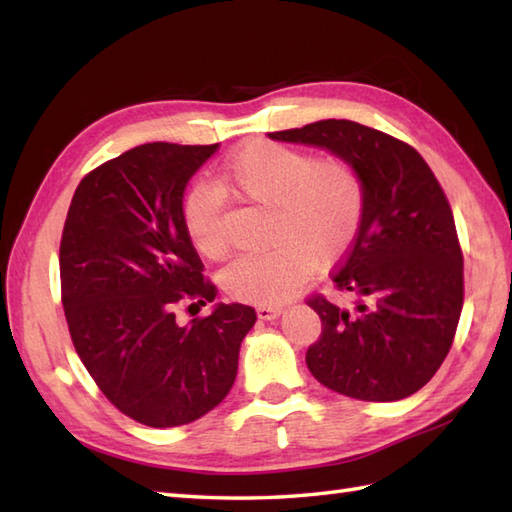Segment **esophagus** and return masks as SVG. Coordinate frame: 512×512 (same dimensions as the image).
Here are the masks:
<instances>
[{
    "label": "esophagus",
    "mask_w": 512,
    "mask_h": 512,
    "mask_svg": "<svg viewBox=\"0 0 512 512\" xmlns=\"http://www.w3.org/2000/svg\"><path fill=\"white\" fill-rule=\"evenodd\" d=\"M279 314H281L279 306H259L257 308V317L262 321H273L279 317Z\"/></svg>",
    "instance_id": "1"
}]
</instances>
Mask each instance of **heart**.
Wrapping results in <instances>:
<instances>
[{
    "label": "heart",
    "instance_id": "1",
    "mask_svg": "<svg viewBox=\"0 0 512 512\" xmlns=\"http://www.w3.org/2000/svg\"><path fill=\"white\" fill-rule=\"evenodd\" d=\"M217 184L239 202L266 206L277 244L262 255H239L222 270V288L237 301L292 297L317 264L339 262L361 231L365 184L343 158H312L275 140H253L224 160ZM182 224L200 255L224 253L222 202L209 184H193L184 195Z\"/></svg>",
    "mask_w": 512,
    "mask_h": 512
}]
</instances>
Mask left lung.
I'll use <instances>...</instances> for the list:
<instances>
[{
  "label": "left lung",
  "instance_id": "obj_1",
  "mask_svg": "<svg viewBox=\"0 0 512 512\" xmlns=\"http://www.w3.org/2000/svg\"><path fill=\"white\" fill-rule=\"evenodd\" d=\"M268 136L328 149L365 184L361 231L332 277L354 308L308 301L321 319L306 354L312 376L367 402L416 394L447 358L464 301L462 250L440 182L407 143L343 118Z\"/></svg>",
  "mask_w": 512,
  "mask_h": 512
}]
</instances>
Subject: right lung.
Masks as SVG:
<instances>
[{"instance_id":"obj_1","label":"right lung","mask_w":512,"mask_h":512,"mask_svg":"<svg viewBox=\"0 0 512 512\" xmlns=\"http://www.w3.org/2000/svg\"><path fill=\"white\" fill-rule=\"evenodd\" d=\"M215 149H129L81 180L65 217L59 270L74 350L107 400L147 427H180L220 405L257 321L250 306L217 303L176 323L180 301L217 295L182 224L187 182Z\"/></svg>"}]
</instances>
